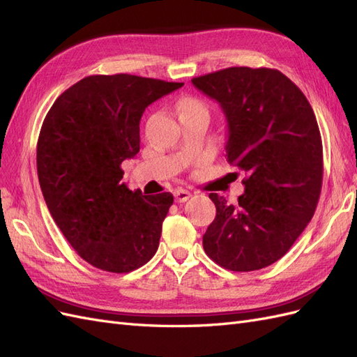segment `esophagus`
Here are the masks:
<instances>
[{
	"label": "esophagus",
	"mask_w": 357,
	"mask_h": 357,
	"mask_svg": "<svg viewBox=\"0 0 357 357\" xmlns=\"http://www.w3.org/2000/svg\"><path fill=\"white\" fill-rule=\"evenodd\" d=\"M190 197H192V193L189 190H185V189H176L174 190L176 202H186Z\"/></svg>",
	"instance_id": "obj_1"
}]
</instances>
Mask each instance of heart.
Here are the masks:
<instances>
[{"label":"heart","instance_id":"obj_1","mask_svg":"<svg viewBox=\"0 0 357 357\" xmlns=\"http://www.w3.org/2000/svg\"><path fill=\"white\" fill-rule=\"evenodd\" d=\"M178 113L183 114H190V113H208L207 105H205L201 100L195 98V96H186L178 102Z\"/></svg>","mask_w":357,"mask_h":357}]
</instances>
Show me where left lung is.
Wrapping results in <instances>:
<instances>
[{
    "instance_id": "1",
    "label": "left lung",
    "mask_w": 357,
    "mask_h": 357,
    "mask_svg": "<svg viewBox=\"0 0 357 357\" xmlns=\"http://www.w3.org/2000/svg\"><path fill=\"white\" fill-rule=\"evenodd\" d=\"M228 121L226 156L244 172L235 204L210 193L215 218L202 236L207 256L248 273L283 257L314 215L323 146L308 100L274 68L231 67L192 79Z\"/></svg>"
}]
</instances>
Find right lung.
<instances>
[{
  "label": "right lung",
  "mask_w": 357,
  "mask_h": 357,
  "mask_svg": "<svg viewBox=\"0 0 357 357\" xmlns=\"http://www.w3.org/2000/svg\"><path fill=\"white\" fill-rule=\"evenodd\" d=\"M183 83L96 74L62 92L41 125L37 172L53 220L77 255L107 273H131L158 250L169 192L143 195L122 183L139 152L146 107Z\"/></svg>",
  "instance_id": "obj_1"
}]
</instances>
